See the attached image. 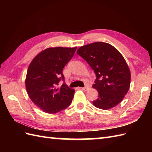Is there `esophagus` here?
<instances>
[{
  "label": "esophagus",
  "mask_w": 152,
  "mask_h": 152,
  "mask_svg": "<svg viewBox=\"0 0 152 152\" xmlns=\"http://www.w3.org/2000/svg\"><path fill=\"white\" fill-rule=\"evenodd\" d=\"M82 89L83 90V91H88V90L89 89V86H86V87H84V88H82Z\"/></svg>",
  "instance_id": "esophagus-1"
}]
</instances>
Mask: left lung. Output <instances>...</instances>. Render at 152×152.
Masks as SVG:
<instances>
[{"mask_svg": "<svg viewBox=\"0 0 152 152\" xmlns=\"http://www.w3.org/2000/svg\"><path fill=\"white\" fill-rule=\"evenodd\" d=\"M76 53L96 74L92 87L97 90L99 98L93 105L109 110L121 102L130 88L131 71L120 52L110 44L97 42L80 47Z\"/></svg>", "mask_w": 152, "mask_h": 152, "instance_id": "1", "label": "left lung"}]
</instances>
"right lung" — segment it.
I'll return each instance as SVG.
<instances>
[{
    "label": "right lung",
    "instance_id": "obj_1",
    "mask_svg": "<svg viewBox=\"0 0 152 152\" xmlns=\"http://www.w3.org/2000/svg\"><path fill=\"white\" fill-rule=\"evenodd\" d=\"M77 47L48 48L42 51L28 67L25 87L29 98L43 112L56 114L66 109L72 102L75 91L66 84L64 66L72 59Z\"/></svg>",
    "mask_w": 152,
    "mask_h": 152
}]
</instances>
